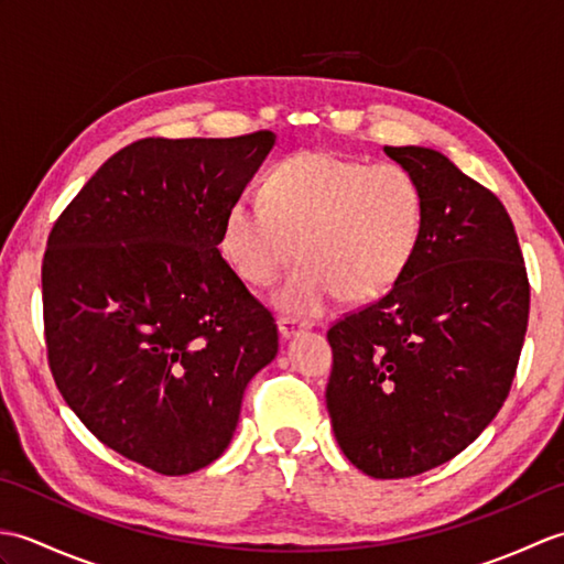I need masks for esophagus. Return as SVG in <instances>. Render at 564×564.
<instances>
[{
  "instance_id": "34e87169",
  "label": "esophagus",
  "mask_w": 564,
  "mask_h": 564,
  "mask_svg": "<svg viewBox=\"0 0 564 564\" xmlns=\"http://www.w3.org/2000/svg\"><path fill=\"white\" fill-rule=\"evenodd\" d=\"M307 327H310L307 322L295 319V317H281V319H279V332H281L283 339H291V337H295L297 332H303V329H307Z\"/></svg>"
}]
</instances>
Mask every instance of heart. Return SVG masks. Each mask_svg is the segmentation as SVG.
<instances>
[{"mask_svg": "<svg viewBox=\"0 0 564 564\" xmlns=\"http://www.w3.org/2000/svg\"><path fill=\"white\" fill-rule=\"evenodd\" d=\"M261 203L223 215L220 251L251 285H269L297 254L271 303L317 317L341 295L376 301L412 267L424 232V191L402 164H368L334 152H297L261 178Z\"/></svg>", "mask_w": 564, "mask_h": 564, "instance_id": "obj_1", "label": "heart"}]
</instances>
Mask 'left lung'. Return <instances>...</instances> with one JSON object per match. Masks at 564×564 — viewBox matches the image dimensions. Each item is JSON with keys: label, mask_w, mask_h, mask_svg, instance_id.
<instances>
[{"label": "left lung", "mask_w": 564, "mask_h": 564, "mask_svg": "<svg viewBox=\"0 0 564 564\" xmlns=\"http://www.w3.org/2000/svg\"><path fill=\"white\" fill-rule=\"evenodd\" d=\"M424 191V232L392 291L327 332L332 429L358 470L400 480L448 463L505 404L531 289L501 200L431 148H386Z\"/></svg>", "instance_id": "left-lung-1"}]
</instances>
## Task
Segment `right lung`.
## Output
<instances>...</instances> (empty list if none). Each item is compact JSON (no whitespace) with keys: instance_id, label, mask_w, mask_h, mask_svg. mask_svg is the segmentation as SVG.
<instances>
[{"instance_id":"add662e5","label":"right lung","mask_w":564,"mask_h":564,"mask_svg":"<svg viewBox=\"0 0 564 564\" xmlns=\"http://www.w3.org/2000/svg\"><path fill=\"white\" fill-rule=\"evenodd\" d=\"M275 145L145 138L59 215L43 259L47 361L106 446L162 475L220 458L247 382L279 354L271 313L220 254L225 210Z\"/></svg>"}]
</instances>
